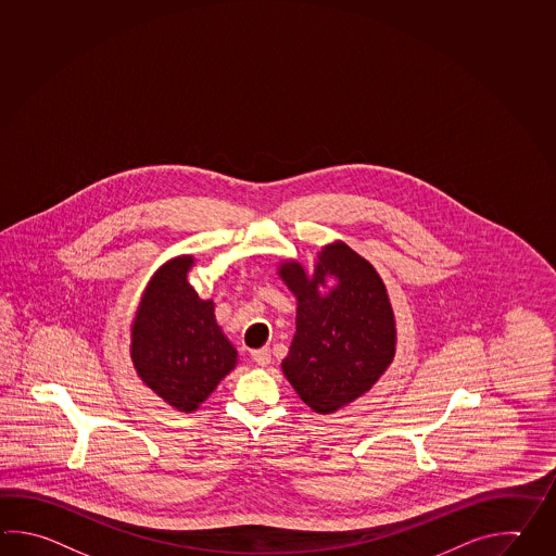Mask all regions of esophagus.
Segmentation results:
<instances>
[{
  "label": "esophagus",
  "instance_id": "34e87169",
  "mask_svg": "<svg viewBox=\"0 0 556 556\" xmlns=\"http://www.w3.org/2000/svg\"><path fill=\"white\" fill-rule=\"evenodd\" d=\"M251 358H253V363L260 364V366H267L271 363V351L269 349H257V351L251 352Z\"/></svg>",
  "mask_w": 556,
  "mask_h": 556
}]
</instances>
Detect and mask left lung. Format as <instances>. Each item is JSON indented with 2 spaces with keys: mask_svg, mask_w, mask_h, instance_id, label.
Returning <instances> with one entry per match:
<instances>
[{
  "mask_svg": "<svg viewBox=\"0 0 556 556\" xmlns=\"http://www.w3.org/2000/svg\"><path fill=\"white\" fill-rule=\"evenodd\" d=\"M279 273L299 301L285 376L306 406L330 414L368 392L394 358L396 327L384 283L344 243L325 248L313 279L299 263H285ZM327 274L340 283L320 296L317 285Z\"/></svg>",
  "mask_w": 556,
  "mask_h": 556,
  "instance_id": "obj_1",
  "label": "left lung"
}]
</instances>
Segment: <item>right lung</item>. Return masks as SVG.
Wrapping results in <instances>:
<instances>
[{
  "instance_id": "add662e5",
  "label": "right lung",
  "mask_w": 556,
  "mask_h": 556,
  "mask_svg": "<svg viewBox=\"0 0 556 556\" xmlns=\"http://www.w3.org/2000/svg\"><path fill=\"white\" fill-rule=\"evenodd\" d=\"M192 263V257H178L152 277L130 346L144 384L181 412L198 408L233 370L238 356L217 327L214 303L202 301L186 281Z\"/></svg>"
}]
</instances>
